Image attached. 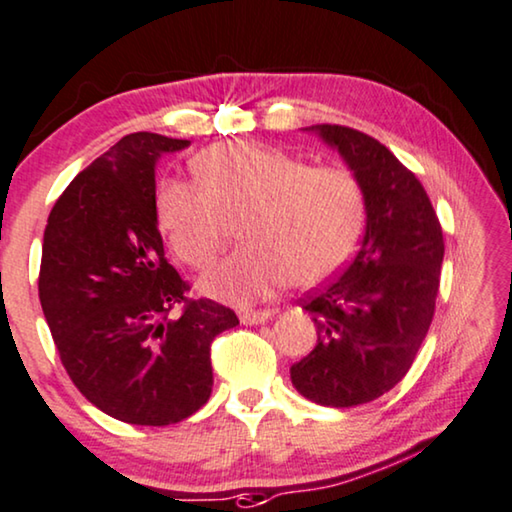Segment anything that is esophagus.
I'll use <instances>...</instances> for the list:
<instances>
[{
	"label": "esophagus",
	"mask_w": 512,
	"mask_h": 512,
	"mask_svg": "<svg viewBox=\"0 0 512 512\" xmlns=\"http://www.w3.org/2000/svg\"><path fill=\"white\" fill-rule=\"evenodd\" d=\"M276 311H241L239 318L243 325H262V322L271 320Z\"/></svg>",
	"instance_id": "esophagus-1"
}]
</instances>
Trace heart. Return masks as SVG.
Listing matches in <instances>:
<instances>
[{
    "label": "heart",
    "mask_w": 512,
    "mask_h": 512,
    "mask_svg": "<svg viewBox=\"0 0 512 512\" xmlns=\"http://www.w3.org/2000/svg\"><path fill=\"white\" fill-rule=\"evenodd\" d=\"M192 171L197 183L157 185L155 213L174 255L192 269H208L239 222L243 248L201 280L211 297L250 304L290 280L318 285L355 253L366 199L345 164H308L280 148L234 141L206 148Z\"/></svg>",
    "instance_id": "heart-1"
}]
</instances>
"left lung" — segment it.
Instances as JSON below:
<instances>
[{
  "mask_svg": "<svg viewBox=\"0 0 512 512\" xmlns=\"http://www.w3.org/2000/svg\"><path fill=\"white\" fill-rule=\"evenodd\" d=\"M364 187L366 232L341 276L299 306L318 345L292 364L301 397L350 408L390 392L427 336L443 264V229L415 174L373 136L343 125H313Z\"/></svg>",
  "mask_w": 512,
  "mask_h": 512,
  "instance_id": "left-lung-1",
  "label": "left lung"
}]
</instances>
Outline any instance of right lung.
<instances>
[{
  "label": "right lung",
  "instance_id": "1",
  "mask_svg": "<svg viewBox=\"0 0 512 512\" xmlns=\"http://www.w3.org/2000/svg\"><path fill=\"white\" fill-rule=\"evenodd\" d=\"M190 146L127 134L55 201L43 232L39 299L71 383L127 424L167 427L213 390L211 343L239 325L232 308L187 299L155 213V164ZM178 305L182 313L170 318Z\"/></svg>",
  "mask_w": 512,
  "mask_h": 512
}]
</instances>
